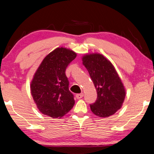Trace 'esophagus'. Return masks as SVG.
<instances>
[{
  "mask_svg": "<svg viewBox=\"0 0 154 154\" xmlns=\"http://www.w3.org/2000/svg\"><path fill=\"white\" fill-rule=\"evenodd\" d=\"M75 97H76L77 99H81L82 97H83V93H80V94H77L76 95H75Z\"/></svg>",
  "mask_w": 154,
  "mask_h": 154,
  "instance_id": "esophagus-1",
  "label": "esophagus"
}]
</instances>
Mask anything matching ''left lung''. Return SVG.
<instances>
[{
    "instance_id": "obj_1",
    "label": "left lung",
    "mask_w": 154,
    "mask_h": 154,
    "mask_svg": "<svg viewBox=\"0 0 154 154\" xmlns=\"http://www.w3.org/2000/svg\"><path fill=\"white\" fill-rule=\"evenodd\" d=\"M82 61L97 92L96 102L90 105L92 112L100 118L111 116L121 108L125 97L121 79L113 65L102 54H85Z\"/></svg>"
}]
</instances>
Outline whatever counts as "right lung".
Instances as JSON below:
<instances>
[{"instance_id":"right-lung-1","label":"right lung","mask_w":154,"mask_h":154,"mask_svg":"<svg viewBox=\"0 0 154 154\" xmlns=\"http://www.w3.org/2000/svg\"><path fill=\"white\" fill-rule=\"evenodd\" d=\"M76 55L73 50L59 47L50 52L37 69L31 82V93L43 114L60 119L73 108L75 100L69 90L65 71Z\"/></svg>"}]
</instances>
